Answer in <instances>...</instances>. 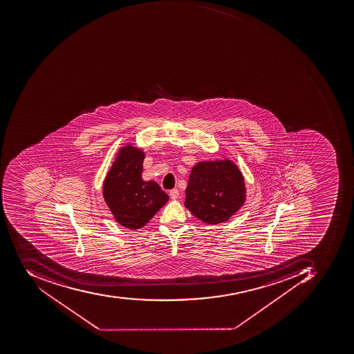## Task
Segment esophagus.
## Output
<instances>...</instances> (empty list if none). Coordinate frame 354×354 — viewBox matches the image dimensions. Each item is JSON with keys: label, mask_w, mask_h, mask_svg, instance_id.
Wrapping results in <instances>:
<instances>
[{"label": "esophagus", "mask_w": 354, "mask_h": 354, "mask_svg": "<svg viewBox=\"0 0 354 354\" xmlns=\"http://www.w3.org/2000/svg\"><path fill=\"white\" fill-rule=\"evenodd\" d=\"M169 196H171V200L178 198L179 191L177 189H173V190L169 191Z\"/></svg>", "instance_id": "esophagus-1"}]
</instances>
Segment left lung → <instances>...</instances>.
<instances>
[{
    "instance_id": "1",
    "label": "left lung",
    "mask_w": 354,
    "mask_h": 354,
    "mask_svg": "<svg viewBox=\"0 0 354 354\" xmlns=\"http://www.w3.org/2000/svg\"><path fill=\"white\" fill-rule=\"evenodd\" d=\"M245 202V185L239 166L229 159L195 164L185 189V206L207 224H220Z\"/></svg>"
}]
</instances>
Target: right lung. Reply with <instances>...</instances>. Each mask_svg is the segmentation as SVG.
Instances as JSON below:
<instances>
[{
    "instance_id": "right-lung-1",
    "label": "right lung",
    "mask_w": 354,
    "mask_h": 354,
    "mask_svg": "<svg viewBox=\"0 0 354 354\" xmlns=\"http://www.w3.org/2000/svg\"><path fill=\"white\" fill-rule=\"evenodd\" d=\"M145 152L133 145L119 149L103 183V198L113 219L125 229L140 230L169 201L156 181L142 178Z\"/></svg>"
}]
</instances>
